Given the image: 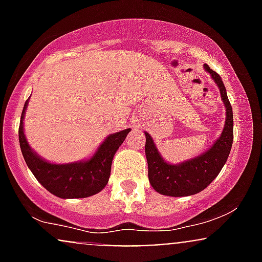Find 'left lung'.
Returning <instances> with one entry per match:
<instances>
[{
    "label": "left lung",
    "instance_id": "left-lung-1",
    "mask_svg": "<svg viewBox=\"0 0 262 262\" xmlns=\"http://www.w3.org/2000/svg\"><path fill=\"white\" fill-rule=\"evenodd\" d=\"M204 69L218 85L221 97L227 108L224 129L215 143L202 155L179 165H172L162 159L152 138L145 132V155L148 160L150 185L156 192L165 196L185 197L203 191L218 176L229 156L234 138L233 110L221 76L207 64H204Z\"/></svg>",
    "mask_w": 262,
    "mask_h": 262
}]
</instances>
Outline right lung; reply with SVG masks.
I'll return each instance as SVG.
<instances>
[{"instance_id":"obj_1","label":"right lung","mask_w":262,"mask_h":262,"mask_svg":"<svg viewBox=\"0 0 262 262\" xmlns=\"http://www.w3.org/2000/svg\"><path fill=\"white\" fill-rule=\"evenodd\" d=\"M28 101H26L23 107L18 135L23 158L35 179L50 193L60 198H85L102 191L110 179L113 156L127 138L130 129L108 135L95 155L89 160L71 164H52L35 154L26 139L23 118Z\"/></svg>"}]
</instances>
